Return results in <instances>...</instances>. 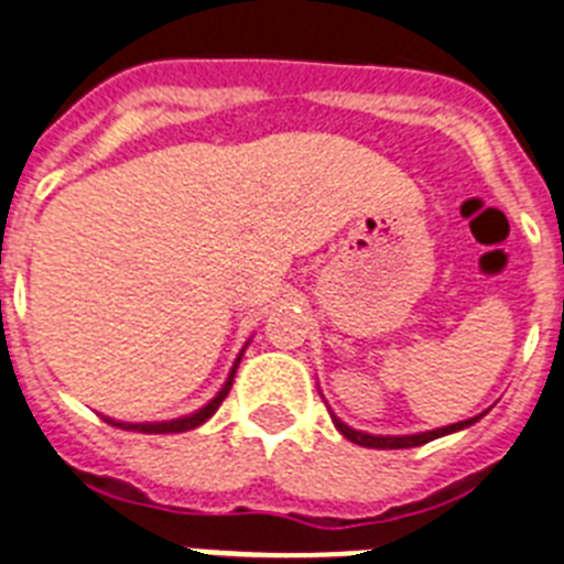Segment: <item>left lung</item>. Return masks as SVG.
<instances>
[{
    "label": "left lung",
    "mask_w": 564,
    "mask_h": 564,
    "mask_svg": "<svg viewBox=\"0 0 564 564\" xmlns=\"http://www.w3.org/2000/svg\"><path fill=\"white\" fill-rule=\"evenodd\" d=\"M478 417H481V415H478ZM478 417H469V421L453 423V426H444V430L417 432V435H398V438H394V435H366V432H357V430H351V426H346V423L337 421V417H334V426L339 430V435H346L348 441H355V444H360V446H375V449H406V446L430 444V441L441 438V435H449V432H458V430H464V426H473Z\"/></svg>",
    "instance_id": "1"
}]
</instances>
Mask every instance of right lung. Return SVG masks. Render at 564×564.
<instances>
[{
  "label": "right lung",
  "instance_id": "add662e5",
  "mask_svg": "<svg viewBox=\"0 0 564 564\" xmlns=\"http://www.w3.org/2000/svg\"><path fill=\"white\" fill-rule=\"evenodd\" d=\"M239 360H241V357H236V362H232L230 377H227V383L221 386V392H218L216 398L209 400L207 406L198 409V412H193V415L178 417V421H164V423H120V421H111V417H106V423H111V426H120V430L147 432V435H166V432H187V430H195V426H202V423L207 421V417L216 415V409L221 406V400H225L227 392H230L232 377H236V369H239Z\"/></svg>",
  "mask_w": 564,
  "mask_h": 564
}]
</instances>
